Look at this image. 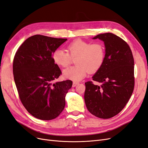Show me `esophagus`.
<instances>
[{"instance_id": "34e87169", "label": "esophagus", "mask_w": 148, "mask_h": 148, "mask_svg": "<svg viewBox=\"0 0 148 148\" xmlns=\"http://www.w3.org/2000/svg\"><path fill=\"white\" fill-rule=\"evenodd\" d=\"M78 84V82H73V84H72V86L73 87H75Z\"/></svg>"}]
</instances>
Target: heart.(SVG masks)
Returning a JSON list of instances; mask_svg holds the SVG:
<instances>
[{
	"mask_svg": "<svg viewBox=\"0 0 148 148\" xmlns=\"http://www.w3.org/2000/svg\"><path fill=\"white\" fill-rule=\"evenodd\" d=\"M106 48L101 42L91 43L82 39H77L67 46V52L57 49L52 53L54 63L62 67L68 66L73 60L76 66L64 70V77L78 82L86 77L88 71L93 73L99 70L105 60Z\"/></svg>",
	"mask_w": 148,
	"mask_h": 148,
	"instance_id": "obj_1",
	"label": "heart"
}]
</instances>
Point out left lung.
I'll return each instance as SVG.
<instances>
[{
    "label": "left lung",
    "mask_w": 148,
    "mask_h": 148,
    "mask_svg": "<svg viewBox=\"0 0 148 148\" xmlns=\"http://www.w3.org/2000/svg\"><path fill=\"white\" fill-rule=\"evenodd\" d=\"M104 42L105 60L101 68L85 83L84 101L89 112L101 119H110L122 110L135 86L134 59L128 44L112 33L97 35L93 39Z\"/></svg>",
    "instance_id": "1"
}]
</instances>
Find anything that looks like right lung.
Listing matches in <instances>:
<instances>
[{
  "label": "right lung",
  "mask_w": 148,
  "mask_h": 148,
  "mask_svg": "<svg viewBox=\"0 0 148 148\" xmlns=\"http://www.w3.org/2000/svg\"><path fill=\"white\" fill-rule=\"evenodd\" d=\"M66 39L36 34L28 38L16 51L13 73L20 99L34 117L49 120L60 115L72 81H53L62 71L52 53Z\"/></svg>",
  "instance_id": "obj_1"
}]
</instances>
